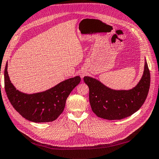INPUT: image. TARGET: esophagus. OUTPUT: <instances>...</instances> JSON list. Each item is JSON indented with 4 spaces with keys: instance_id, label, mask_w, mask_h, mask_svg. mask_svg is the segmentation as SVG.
Segmentation results:
<instances>
[{
    "instance_id": "1",
    "label": "esophagus",
    "mask_w": 159,
    "mask_h": 159,
    "mask_svg": "<svg viewBox=\"0 0 159 159\" xmlns=\"http://www.w3.org/2000/svg\"><path fill=\"white\" fill-rule=\"evenodd\" d=\"M85 74H86V72H84V71H82V72H80V76H81V77H84Z\"/></svg>"
}]
</instances>
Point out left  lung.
<instances>
[{"mask_svg": "<svg viewBox=\"0 0 159 159\" xmlns=\"http://www.w3.org/2000/svg\"><path fill=\"white\" fill-rule=\"evenodd\" d=\"M84 81L89 88V102L96 115L108 120L128 117L140 109L148 95L150 72L145 61L143 75L135 87L130 90H113L90 77Z\"/></svg>", "mask_w": 159, "mask_h": 159, "instance_id": "obj_1", "label": "left lung"}]
</instances>
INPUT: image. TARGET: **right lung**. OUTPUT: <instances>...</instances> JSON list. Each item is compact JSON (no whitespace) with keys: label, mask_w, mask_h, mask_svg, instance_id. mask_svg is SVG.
<instances>
[{"label":"right lung","mask_w":159,"mask_h":159,"mask_svg":"<svg viewBox=\"0 0 159 159\" xmlns=\"http://www.w3.org/2000/svg\"><path fill=\"white\" fill-rule=\"evenodd\" d=\"M5 89L13 107L27 120L42 123L57 119L63 112L66 99L81 80L80 76L70 78L45 91L26 94L16 89L5 68Z\"/></svg>","instance_id":"right-lung-1"}]
</instances>
